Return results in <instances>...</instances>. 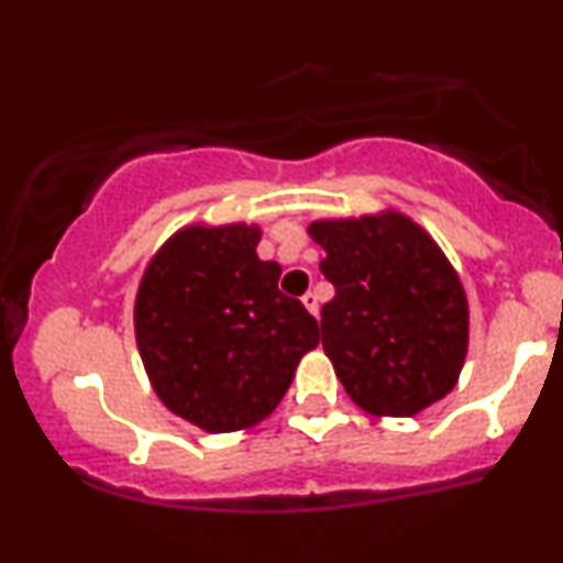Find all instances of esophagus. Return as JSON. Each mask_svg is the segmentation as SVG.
<instances>
[{"label":"esophagus","mask_w":563,"mask_h":563,"mask_svg":"<svg viewBox=\"0 0 563 563\" xmlns=\"http://www.w3.org/2000/svg\"><path fill=\"white\" fill-rule=\"evenodd\" d=\"M301 301H303V307L309 309V312L314 314V318H318L320 314V303H318V294H314V290H307V294L301 296Z\"/></svg>","instance_id":"34e87169"}]
</instances>
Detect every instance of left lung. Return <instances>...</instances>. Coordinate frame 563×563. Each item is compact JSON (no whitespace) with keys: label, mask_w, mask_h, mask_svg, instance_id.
Masks as SVG:
<instances>
[{"label":"left lung","mask_w":563,"mask_h":563,"mask_svg":"<svg viewBox=\"0 0 563 563\" xmlns=\"http://www.w3.org/2000/svg\"><path fill=\"white\" fill-rule=\"evenodd\" d=\"M322 349L349 397L373 416H416L448 397L468 346V303L439 245L402 214L312 222Z\"/></svg>","instance_id":"obj_1"}]
</instances>
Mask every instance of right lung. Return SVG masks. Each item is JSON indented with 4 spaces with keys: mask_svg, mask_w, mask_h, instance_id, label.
Instances as JSON below:
<instances>
[{
    "mask_svg": "<svg viewBox=\"0 0 563 563\" xmlns=\"http://www.w3.org/2000/svg\"><path fill=\"white\" fill-rule=\"evenodd\" d=\"M249 224L187 228L145 269L134 331L153 389L211 434L260 423L318 346V320L277 288L280 264L256 256Z\"/></svg>",
    "mask_w": 563,
    "mask_h": 563,
    "instance_id": "obj_1",
    "label": "right lung"
}]
</instances>
